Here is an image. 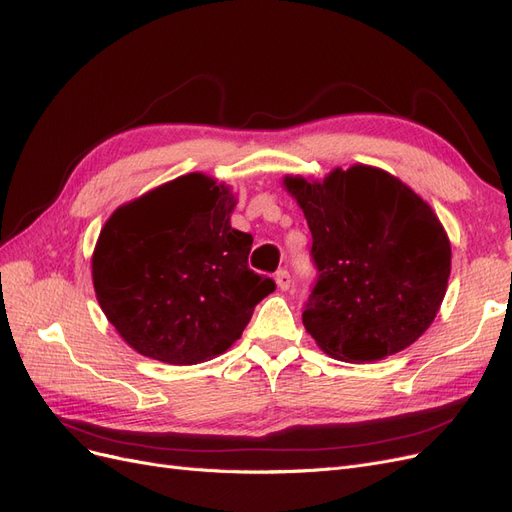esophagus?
I'll return each mask as SVG.
<instances>
[{
    "mask_svg": "<svg viewBox=\"0 0 512 512\" xmlns=\"http://www.w3.org/2000/svg\"><path fill=\"white\" fill-rule=\"evenodd\" d=\"M274 281H276V285H279V289L287 291V289L291 287V274H289L285 268L276 270V274H274Z\"/></svg>",
    "mask_w": 512,
    "mask_h": 512,
    "instance_id": "34e87169",
    "label": "esophagus"
}]
</instances>
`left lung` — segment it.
<instances>
[{"label":"left lung","instance_id":"1","mask_svg":"<svg viewBox=\"0 0 512 512\" xmlns=\"http://www.w3.org/2000/svg\"><path fill=\"white\" fill-rule=\"evenodd\" d=\"M309 223L317 281L306 332L343 362L384 360L435 319L450 276L440 218L394 175L354 165L324 182L285 178Z\"/></svg>","mask_w":512,"mask_h":512}]
</instances>
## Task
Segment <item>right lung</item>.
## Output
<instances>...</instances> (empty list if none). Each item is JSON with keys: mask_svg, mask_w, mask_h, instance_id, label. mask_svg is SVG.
Returning <instances> with one entry per match:
<instances>
[{"mask_svg": "<svg viewBox=\"0 0 512 512\" xmlns=\"http://www.w3.org/2000/svg\"><path fill=\"white\" fill-rule=\"evenodd\" d=\"M233 206L225 184L188 173L118 208L102 227L96 298L141 356L167 364L221 356L276 289L248 268L253 236L231 227Z\"/></svg>", "mask_w": 512, "mask_h": 512, "instance_id": "1", "label": "right lung"}]
</instances>
